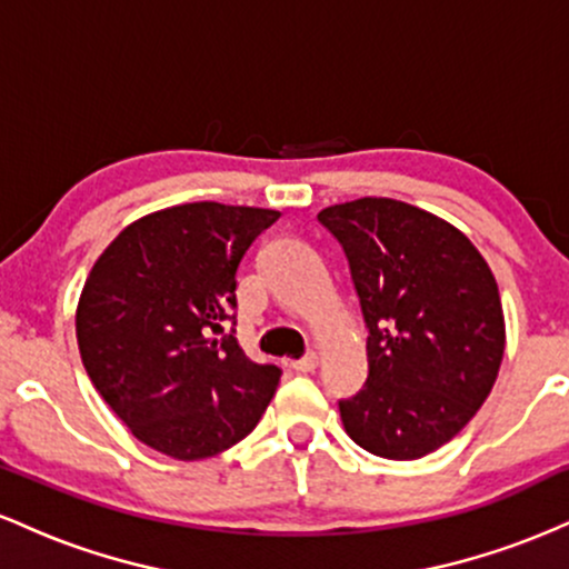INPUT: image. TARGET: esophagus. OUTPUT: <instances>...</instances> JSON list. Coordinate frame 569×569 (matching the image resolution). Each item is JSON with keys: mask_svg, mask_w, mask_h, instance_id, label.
<instances>
[{"mask_svg": "<svg viewBox=\"0 0 569 569\" xmlns=\"http://www.w3.org/2000/svg\"><path fill=\"white\" fill-rule=\"evenodd\" d=\"M289 367L297 371V375H307V371H316L318 356H316V352H307L305 358H299V361H291Z\"/></svg>", "mask_w": 569, "mask_h": 569, "instance_id": "34e87169", "label": "esophagus"}]
</instances>
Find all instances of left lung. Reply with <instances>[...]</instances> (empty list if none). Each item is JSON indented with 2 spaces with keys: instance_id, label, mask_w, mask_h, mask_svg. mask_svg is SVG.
Returning a JSON list of instances; mask_svg holds the SVG:
<instances>
[{
  "instance_id": "obj_1",
  "label": "left lung",
  "mask_w": 569,
  "mask_h": 569,
  "mask_svg": "<svg viewBox=\"0 0 569 569\" xmlns=\"http://www.w3.org/2000/svg\"><path fill=\"white\" fill-rule=\"evenodd\" d=\"M367 321L369 377L339 401L358 447L417 460L455 439L498 380L506 321L498 283L457 227L390 198L323 208Z\"/></svg>"
}]
</instances>
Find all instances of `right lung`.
Segmentation results:
<instances>
[{
    "instance_id": "add662e5",
    "label": "right lung",
    "mask_w": 569,
    "mask_h": 569,
    "mask_svg": "<svg viewBox=\"0 0 569 569\" xmlns=\"http://www.w3.org/2000/svg\"><path fill=\"white\" fill-rule=\"evenodd\" d=\"M270 208L184 202L128 224L90 270L77 345L90 382L147 447L202 460L257 428L280 382L232 331L238 267Z\"/></svg>"
}]
</instances>
